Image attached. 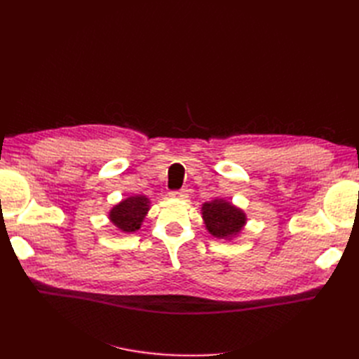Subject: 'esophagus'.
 Wrapping results in <instances>:
<instances>
[{"mask_svg": "<svg viewBox=\"0 0 359 359\" xmlns=\"http://www.w3.org/2000/svg\"><path fill=\"white\" fill-rule=\"evenodd\" d=\"M189 190L187 189H181V190H178V191H170L169 193V196L172 198V199H180V201H184V199H187V196H189Z\"/></svg>", "mask_w": 359, "mask_h": 359, "instance_id": "obj_1", "label": "esophagus"}]
</instances>
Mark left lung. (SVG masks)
Segmentation results:
<instances>
[{
  "mask_svg": "<svg viewBox=\"0 0 359 359\" xmlns=\"http://www.w3.org/2000/svg\"><path fill=\"white\" fill-rule=\"evenodd\" d=\"M201 212L206 231L219 240H235L247 224V214L244 210L223 198H215L202 203Z\"/></svg>",
  "mask_w": 359,
  "mask_h": 359,
  "instance_id": "1",
  "label": "left lung"
}]
</instances>
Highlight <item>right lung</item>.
<instances>
[{
	"instance_id": "obj_1",
	"label": "right lung",
	"mask_w": 359,
	"mask_h": 359,
	"mask_svg": "<svg viewBox=\"0 0 359 359\" xmlns=\"http://www.w3.org/2000/svg\"><path fill=\"white\" fill-rule=\"evenodd\" d=\"M151 208V201L144 194L128 196L114 205L107 212V219L123 233H133L140 229Z\"/></svg>"
}]
</instances>
